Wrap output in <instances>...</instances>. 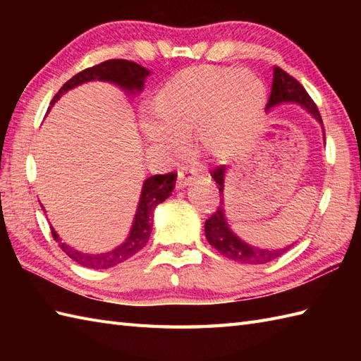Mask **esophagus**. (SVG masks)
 I'll return each instance as SVG.
<instances>
[{
    "mask_svg": "<svg viewBox=\"0 0 361 361\" xmlns=\"http://www.w3.org/2000/svg\"><path fill=\"white\" fill-rule=\"evenodd\" d=\"M192 180V176H189L185 171H180L178 172V178H176V188L183 189L189 185V181Z\"/></svg>",
    "mask_w": 361,
    "mask_h": 361,
    "instance_id": "1",
    "label": "esophagus"
}]
</instances>
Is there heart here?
Wrapping results in <instances>:
<instances>
[{
    "label": "heart",
    "mask_w": 361,
    "mask_h": 361,
    "mask_svg": "<svg viewBox=\"0 0 361 361\" xmlns=\"http://www.w3.org/2000/svg\"><path fill=\"white\" fill-rule=\"evenodd\" d=\"M265 87L256 74L234 68L200 66L175 75L153 104L157 121L142 122L147 140L178 152L181 136L195 132L197 145L212 157L239 149L262 113Z\"/></svg>",
    "instance_id": "heart-1"
}]
</instances>
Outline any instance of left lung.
<instances>
[{
  "label": "left lung",
  "mask_w": 361,
  "mask_h": 361,
  "mask_svg": "<svg viewBox=\"0 0 361 361\" xmlns=\"http://www.w3.org/2000/svg\"><path fill=\"white\" fill-rule=\"evenodd\" d=\"M286 102H295L301 105L302 109L307 110L313 118H315L321 126H323V119H321V114L318 111L317 104L312 101L307 91L299 83L293 75H290L279 66L273 68V85H271V94L268 97L267 110L273 109L276 105L286 104ZM225 166H219L212 171V178L216 180L220 190V197H224V181H225ZM204 234L206 239H208L211 247L216 248L221 256H225L235 262L240 264H250V265H257V264H267L270 260H274L281 257L283 252H287L290 247L286 248H278V250H262L256 248L252 245L245 243L240 237H237L231 228H229L226 217H225V209H224V198H220V206L217 211L212 214V216L204 221Z\"/></svg>",
  "instance_id": "8db88e82"
}]
</instances>
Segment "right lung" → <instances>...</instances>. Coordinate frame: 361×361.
<instances>
[{"mask_svg":"<svg viewBox=\"0 0 361 361\" xmlns=\"http://www.w3.org/2000/svg\"><path fill=\"white\" fill-rule=\"evenodd\" d=\"M149 74V70H145L144 66L135 62H130V60H105L102 63L87 68V70L80 71L79 74H75L74 78L68 80L65 85L59 90V93L54 96L51 105L56 104L66 91L91 80L111 82L114 85L121 87L122 90L135 93V91H141L144 88V80ZM175 178L176 175L171 172L164 175L149 176V178L144 181L132 229H130V234L126 242L121 243L118 248H114L109 252H101V255H88V252H82L62 242L59 234L54 231V228L51 226L54 240L59 243V247L62 248L74 262L80 264L82 267L93 268V270H104V268H111L114 265L124 262V260L135 256L137 251L145 247L153 226V211H155L159 203H163L166 198L172 194V190L175 188Z\"/></svg>","mask_w":361,"mask_h":361,"instance_id":"obj_1","label":"right lung"}]
</instances>
